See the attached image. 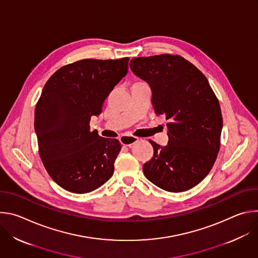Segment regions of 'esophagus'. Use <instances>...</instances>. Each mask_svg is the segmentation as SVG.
I'll return each mask as SVG.
<instances>
[{"mask_svg":"<svg viewBox=\"0 0 258 258\" xmlns=\"http://www.w3.org/2000/svg\"><path fill=\"white\" fill-rule=\"evenodd\" d=\"M139 141V138H137V137H134V136H122L121 138H120V142H121V144L122 145H124V146H126V147H131L135 144V143H137Z\"/></svg>","mask_w":258,"mask_h":258,"instance_id":"34e87169","label":"esophagus"}]
</instances>
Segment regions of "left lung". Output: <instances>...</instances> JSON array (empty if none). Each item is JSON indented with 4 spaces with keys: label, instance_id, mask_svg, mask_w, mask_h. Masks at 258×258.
Returning a JSON list of instances; mask_svg holds the SVG:
<instances>
[{
    "label": "left lung",
    "instance_id": "8db88e82",
    "mask_svg": "<svg viewBox=\"0 0 258 258\" xmlns=\"http://www.w3.org/2000/svg\"><path fill=\"white\" fill-rule=\"evenodd\" d=\"M130 67L150 86L155 113L168 120V144L149 141L154 153L144 174L165 191L190 190L209 173L219 151L218 100L203 73L178 55L134 58Z\"/></svg>",
    "mask_w": 258,
    "mask_h": 258
}]
</instances>
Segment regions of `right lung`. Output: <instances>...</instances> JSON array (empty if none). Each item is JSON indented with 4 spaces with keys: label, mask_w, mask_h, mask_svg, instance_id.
<instances>
[{
    "label": "right lung",
    "mask_w": 258,
    "mask_h": 258,
    "mask_svg": "<svg viewBox=\"0 0 258 258\" xmlns=\"http://www.w3.org/2000/svg\"><path fill=\"white\" fill-rule=\"evenodd\" d=\"M128 60L84 59L65 65L48 80L36 103L40 157L53 180L69 192H92L113 174L120 143L91 132L90 120L126 76Z\"/></svg>",
    "instance_id": "add662e5"
}]
</instances>
